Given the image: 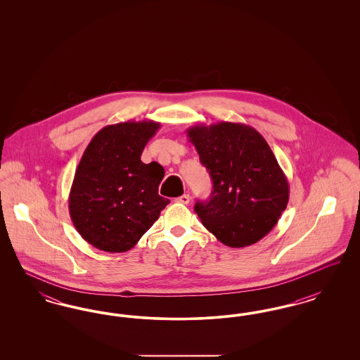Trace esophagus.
Instances as JSON below:
<instances>
[{
	"instance_id": "esophagus-1",
	"label": "esophagus",
	"mask_w": 360,
	"mask_h": 360,
	"mask_svg": "<svg viewBox=\"0 0 360 360\" xmlns=\"http://www.w3.org/2000/svg\"><path fill=\"white\" fill-rule=\"evenodd\" d=\"M175 201H176L178 204H184V205H188V202H190V195H188V194H184V195L178 197Z\"/></svg>"
}]
</instances>
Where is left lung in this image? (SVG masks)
<instances>
[{"label":"left lung","instance_id":"left-lung-1","mask_svg":"<svg viewBox=\"0 0 360 360\" xmlns=\"http://www.w3.org/2000/svg\"><path fill=\"white\" fill-rule=\"evenodd\" d=\"M188 137L213 181L210 198L194 206L204 226L232 248L263 239L289 202L288 178L264 137L228 121L193 125Z\"/></svg>","mask_w":360,"mask_h":360}]
</instances>
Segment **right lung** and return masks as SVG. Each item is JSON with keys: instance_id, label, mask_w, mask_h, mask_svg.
Masks as SVG:
<instances>
[{"instance_id": "obj_1", "label": "right lung", "mask_w": 360, "mask_h": 360, "mask_svg": "<svg viewBox=\"0 0 360 360\" xmlns=\"http://www.w3.org/2000/svg\"><path fill=\"white\" fill-rule=\"evenodd\" d=\"M159 127L153 120L106 125L86 147L70 190L69 212L93 247L106 252L134 248L169 205L158 194L165 169L140 160Z\"/></svg>"}]
</instances>
